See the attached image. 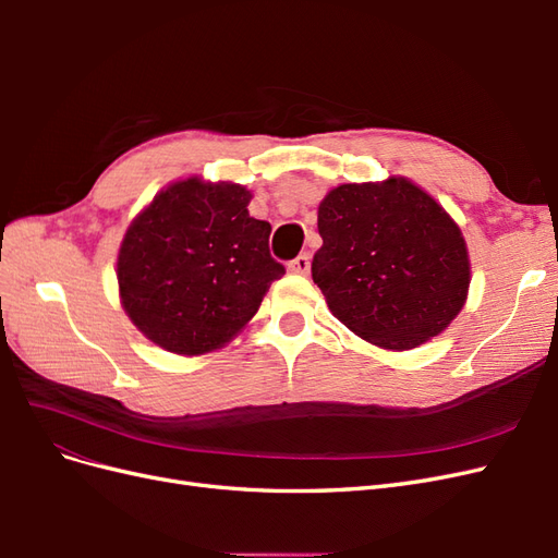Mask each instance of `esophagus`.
<instances>
[{
    "label": "esophagus",
    "instance_id": "obj_1",
    "mask_svg": "<svg viewBox=\"0 0 558 558\" xmlns=\"http://www.w3.org/2000/svg\"><path fill=\"white\" fill-rule=\"evenodd\" d=\"M310 253H300V256L295 260L289 263V269L293 275H307L310 272Z\"/></svg>",
    "mask_w": 558,
    "mask_h": 558
}]
</instances>
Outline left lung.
<instances>
[{"mask_svg":"<svg viewBox=\"0 0 558 558\" xmlns=\"http://www.w3.org/2000/svg\"><path fill=\"white\" fill-rule=\"evenodd\" d=\"M312 279L337 320L388 351L433 340L459 316L470 258L459 223L404 177L342 183L318 205Z\"/></svg>","mask_w":558,"mask_h":558,"instance_id":"8db88e82","label":"left lung"}]
</instances>
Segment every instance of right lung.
Wrapping results in <instances>:
<instances>
[{"label": "right lung", "instance_id": "right-lung-1", "mask_svg": "<svg viewBox=\"0 0 558 558\" xmlns=\"http://www.w3.org/2000/svg\"><path fill=\"white\" fill-rule=\"evenodd\" d=\"M251 191L181 179L134 216L118 248L121 305L137 330L179 356L226 347L256 316L286 269L269 256L267 221L248 216Z\"/></svg>", "mask_w": 558, "mask_h": 558}]
</instances>
